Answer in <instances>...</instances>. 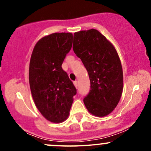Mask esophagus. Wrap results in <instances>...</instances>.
<instances>
[{
	"label": "esophagus",
	"mask_w": 151,
	"mask_h": 151,
	"mask_svg": "<svg viewBox=\"0 0 151 151\" xmlns=\"http://www.w3.org/2000/svg\"><path fill=\"white\" fill-rule=\"evenodd\" d=\"M74 86H76V88H78V81H74Z\"/></svg>",
	"instance_id": "1"
}]
</instances>
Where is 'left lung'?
Listing matches in <instances>:
<instances>
[{
  "label": "left lung",
  "mask_w": 151,
  "mask_h": 151,
  "mask_svg": "<svg viewBox=\"0 0 151 151\" xmlns=\"http://www.w3.org/2000/svg\"><path fill=\"white\" fill-rule=\"evenodd\" d=\"M73 50L87 70L89 92L84 98L88 111L105 116L116 108L123 91V70L116 50L98 30L74 34Z\"/></svg>",
  "instance_id": "left-lung-1"
}]
</instances>
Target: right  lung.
<instances>
[{
	"mask_svg": "<svg viewBox=\"0 0 151 151\" xmlns=\"http://www.w3.org/2000/svg\"><path fill=\"white\" fill-rule=\"evenodd\" d=\"M73 35L53 33L35 46L30 62L29 82L38 110L48 121L61 123L68 117L77 89L62 68L70 51Z\"/></svg>",
	"mask_w": 151,
	"mask_h": 151,
	"instance_id": "add662e5",
	"label": "right lung"
}]
</instances>
